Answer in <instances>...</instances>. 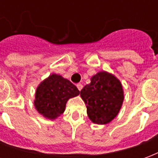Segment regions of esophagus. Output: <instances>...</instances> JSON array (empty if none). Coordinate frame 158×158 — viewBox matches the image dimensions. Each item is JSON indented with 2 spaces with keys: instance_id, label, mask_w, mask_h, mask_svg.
Listing matches in <instances>:
<instances>
[{
  "instance_id": "obj_1",
  "label": "esophagus",
  "mask_w": 158,
  "mask_h": 158,
  "mask_svg": "<svg viewBox=\"0 0 158 158\" xmlns=\"http://www.w3.org/2000/svg\"><path fill=\"white\" fill-rule=\"evenodd\" d=\"M77 88H78L79 91H80V90H81V89H82V88H83L82 84H78V85H77Z\"/></svg>"
}]
</instances>
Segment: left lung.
Returning <instances> with one entry per match:
<instances>
[{"label":"left lung","mask_w":158,"mask_h":158,"mask_svg":"<svg viewBox=\"0 0 158 158\" xmlns=\"http://www.w3.org/2000/svg\"><path fill=\"white\" fill-rule=\"evenodd\" d=\"M87 114L94 123L106 124L116 118L123 102V90L118 79L109 73L99 72L80 91Z\"/></svg>","instance_id":"1"}]
</instances>
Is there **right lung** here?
<instances>
[{"mask_svg": "<svg viewBox=\"0 0 158 158\" xmlns=\"http://www.w3.org/2000/svg\"><path fill=\"white\" fill-rule=\"evenodd\" d=\"M79 95V90L69 79L53 73L37 87L35 106L41 115L55 119L65 111L69 99Z\"/></svg>", "mask_w": 158, "mask_h": 158, "instance_id": "right-lung-1", "label": "right lung"}]
</instances>
